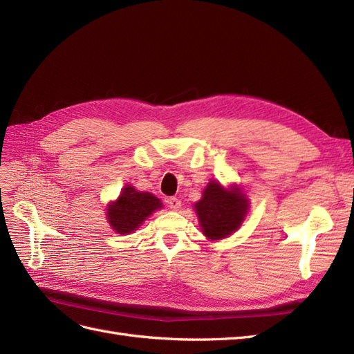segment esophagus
Here are the masks:
<instances>
[{"mask_svg":"<svg viewBox=\"0 0 354 354\" xmlns=\"http://www.w3.org/2000/svg\"><path fill=\"white\" fill-rule=\"evenodd\" d=\"M168 207L171 208V209H180V207H181V201L178 199V198H176V196H173V198H168Z\"/></svg>","mask_w":354,"mask_h":354,"instance_id":"34e87169","label":"esophagus"}]
</instances>
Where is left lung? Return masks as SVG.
Instances as JSON below:
<instances>
[{
    "label": "left lung",
    "instance_id": "8db88e82",
    "mask_svg": "<svg viewBox=\"0 0 354 354\" xmlns=\"http://www.w3.org/2000/svg\"><path fill=\"white\" fill-rule=\"evenodd\" d=\"M246 207L248 202L242 192L226 190L217 181H211L203 190L202 199L195 203V211L203 234L211 241H217L229 236L241 226Z\"/></svg>",
    "mask_w": 354,
    "mask_h": 354
}]
</instances>
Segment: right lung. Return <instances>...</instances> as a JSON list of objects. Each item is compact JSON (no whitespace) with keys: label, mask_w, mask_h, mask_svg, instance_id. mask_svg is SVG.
I'll return each instance as SVG.
<instances>
[{"label":"right lung","mask_w":354,"mask_h":354,"mask_svg":"<svg viewBox=\"0 0 354 354\" xmlns=\"http://www.w3.org/2000/svg\"><path fill=\"white\" fill-rule=\"evenodd\" d=\"M162 207L160 201L149 192H138L125 186L116 202L108 208V220L116 233L134 232L151 214Z\"/></svg>","instance_id":"right-lung-1"}]
</instances>
